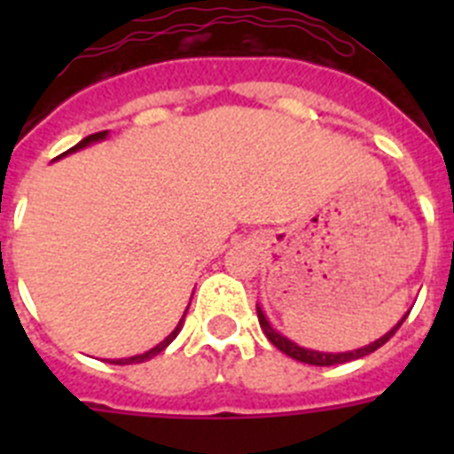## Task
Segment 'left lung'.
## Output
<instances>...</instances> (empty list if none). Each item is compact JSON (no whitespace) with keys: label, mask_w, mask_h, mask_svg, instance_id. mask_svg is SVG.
I'll list each match as a JSON object with an SVG mask.
<instances>
[{"label":"left lung","mask_w":454,"mask_h":454,"mask_svg":"<svg viewBox=\"0 0 454 454\" xmlns=\"http://www.w3.org/2000/svg\"><path fill=\"white\" fill-rule=\"evenodd\" d=\"M409 314V311H407ZM407 314L403 316V318L398 320V323L393 325L391 330L387 332L384 336H380V339H375L372 343H368V346L364 348H356V350H348V352H318V350H311V348H302L298 346L295 340L286 339L284 334H279V332L275 330L270 325V320L266 318V314H263V309L256 304V316H259V325H262L263 334L268 336V340H270L272 346L277 348V350H282L284 355H288L291 359H295V362H302V364H311V366H334V364H346V362H355V359H362V356L371 355V352H375L377 348H382L384 343H387L388 339H391L395 332H398L400 325L404 323V318H407Z\"/></svg>","instance_id":"1"}]
</instances>
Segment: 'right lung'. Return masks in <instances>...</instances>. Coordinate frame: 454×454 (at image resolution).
<instances>
[{
	"instance_id": "1",
	"label": "right lung",
	"mask_w": 454,
	"mask_h": 454,
	"mask_svg": "<svg viewBox=\"0 0 454 454\" xmlns=\"http://www.w3.org/2000/svg\"><path fill=\"white\" fill-rule=\"evenodd\" d=\"M106 136H108V131H98V134H90V136H86V138H83V140H79L77 145H74V147H70V150H67V152H63L61 156H67V154H72V152H79V150H83V147L92 145V143H99V140H106ZM61 156H59V159H61ZM54 161H56V159H54ZM186 311H188V307H186ZM186 311H184V316H186ZM184 316H182V320H179V325H177V327H175V330H172L170 334H168L166 339L161 340V343H159V346H154V348H152V350L143 352V355L127 356V359H108V362H111V364H118V366H127V364H143V362H150L152 356H156V355H159V352H163V350H166V348L170 346L172 340L177 339V334H179V332H182V327H184Z\"/></svg>"
}]
</instances>
